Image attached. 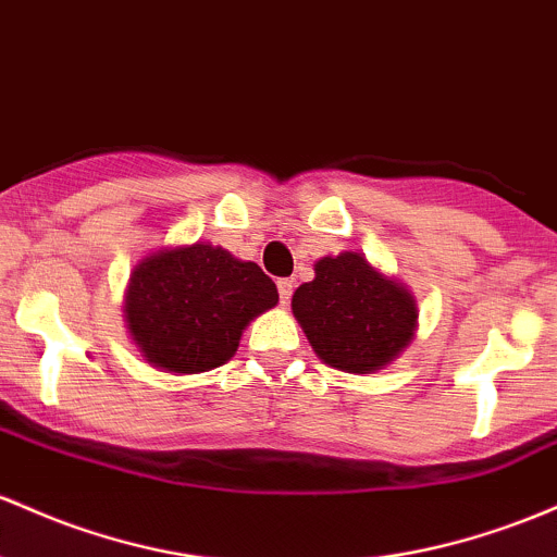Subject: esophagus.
Returning <instances> with one entry per match:
<instances>
[{
    "mask_svg": "<svg viewBox=\"0 0 557 557\" xmlns=\"http://www.w3.org/2000/svg\"><path fill=\"white\" fill-rule=\"evenodd\" d=\"M293 288H296V280L285 277V280H277V290H280V304H288L290 296H293Z\"/></svg>",
    "mask_w": 557,
    "mask_h": 557,
    "instance_id": "1",
    "label": "esophagus"
}]
</instances>
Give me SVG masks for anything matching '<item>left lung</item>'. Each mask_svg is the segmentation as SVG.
I'll return each mask as SVG.
<instances>
[{
    "instance_id": "obj_1",
    "label": "left lung",
    "mask_w": 557,
    "mask_h": 557,
    "mask_svg": "<svg viewBox=\"0 0 557 557\" xmlns=\"http://www.w3.org/2000/svg\"><path fill=\"white\" fill-rule=\"evenodd\" d=\"M290 307L317 357L357 375L394 362L418 327L412 293L354 250L317 261Z\"/></svg>"
}]
</instances>
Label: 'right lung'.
<instances>
[{
  "label": "right lung",
  "mask_w": 557,
  "mask_h": 557,
  "mask_svg": "<svg viewBox=\"0 0 557 557\" xmlns=\"http://www.w3.org/2000/svg\"><path fill=\"white\" fill-rule=\"evenodd\" d=\"M277 298V285L259 264L211 243H193L139 261L124 311L134 344L152 368L195 375L230 362L248 322Z\"/></svg>",
  "instance_id": "right-lung-1"
}]
</instances>
